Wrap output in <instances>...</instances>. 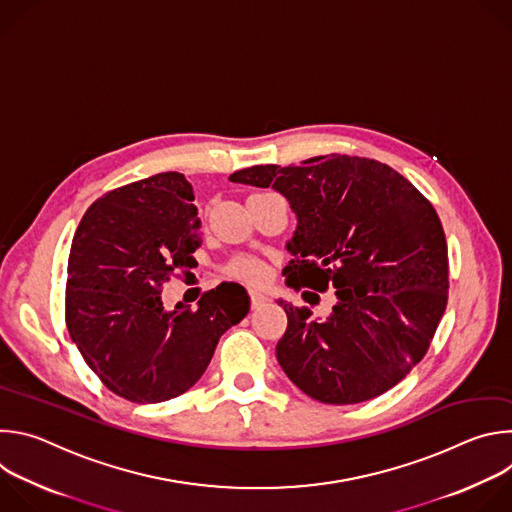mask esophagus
Listing matches in <instances>:
<instances>
[{
	"label": "esophagus",
	"instance_id": "34e87169",
	"mask_svg": "<svg viewBox=\"0 0 512 512\" xmlns=\"http://www.w3.org/2000/svg\"><path fill=\"white\" fill-rule=\"evenodd\" d=\"M249 296H251V308H259L267 302V296L261 294V291H257V289H251Z\"/></svg>",
	"mask_w": 512,
	"mask_h": 512
}]
</instances>
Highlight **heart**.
Instances as JSON below:
<instances>
[{
  "label": "heart",
  "mask_w": 512,
  "mask_h": 512,
  "mask_svg": "<svg viewBox=\"0 0 512 512\" xmlns=\"http://www.w3.org/2000/svg\"><path fill=\"white\" fill-rule=\"evenodd\" d=\"M233 271L241 277V279H247V281H263L265 279V267L263 263L255 261V259H239L235 265H233Z\"/></svg>",
  "instance_id": "b5f03b06"
}]
</instances>
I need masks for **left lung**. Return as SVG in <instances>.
<instances>
[{
  "label": "left lung",
  "instance_id": "obj_1",
  "mask_svg": "<svg viewBox=\"0 0 512 512\" xmlns=\"http://www.w3.org/2000/svg\"><path fill=\"white\" fill-rule=\"evenodd\" d=\"M229 180L289 200L298 229L285 283L336 294L324 320L279 300L287 330L275 354L289 381L330 405L369 401L403 381L448 304V245L431 202L387 164L340 154L251 166ZM314 291H302L308 304L320 300Z\"/></svg>",
  "mask_w": 512,
  "mask_h": 512
}]
</instances>
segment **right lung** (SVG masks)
<instances>
[{
  "label": "right lung",
  "instance_id": "right-lung-1",
  "mask_svg": "<svg viewBox=\"0 0 512 512\" xmlns=\"http://www.w3.org/2000/svg\"><path fill=\"white\" fill-rule=\"evenodd\" d=\"M184 174L162 172L95 200L72 239L66 328L115 395L162 403L186 393L249 312L247 289L221 283L198 308L164 310L162 285L196 263L200 218Z\"/></svg>",
  "mask_w": 512,
  "mask_h": 512
}]
</instances>
